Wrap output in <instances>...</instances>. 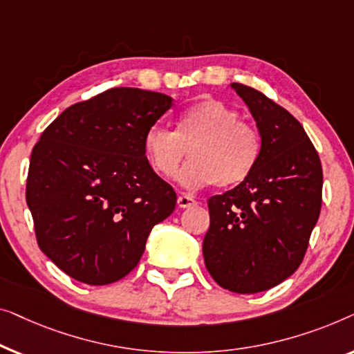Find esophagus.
<instances>
[{"instance_id": "1", "label": "esophagus", "mask_w": 354, "mask_h": 354, "mask_svg": "<svg viewBox=\"0 0 354 354\" xmlns=\"http://www.w3.org/2000/svg\"><path fill=\"white\" fill-rule=\"evenodd\" d=\"M194 205H197V202L194 201V198L189 196V194H181V196L178 197V207L179 208H191Z\"/></svg>"}]
</instances>
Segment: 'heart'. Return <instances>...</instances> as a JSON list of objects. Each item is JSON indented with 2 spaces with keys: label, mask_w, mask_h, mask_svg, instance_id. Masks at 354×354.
I'll list each match as a JSON object with an SVG mask.
<instances>
[{
  "label": "heart",
  "mask_w": 354,
  "mask_h": 354,
  "mask_svg": "<svg viewBox=\"0 0 354 354\" xmlns=\"http://www.w3.org/2000/svg\"><path fill=\"white\" fill-rule=\"evenodd\" d=\"M144 152L160 176H171L189 153L191 160L176 173V181L191 191L210 184L232 187L257 168L261 138L257 128L241 120L236 109L218 99H205L178 113L175 131L149 128Z\"/></svg>",
  "instance_id": "b5f03b06"
}]
</instances>
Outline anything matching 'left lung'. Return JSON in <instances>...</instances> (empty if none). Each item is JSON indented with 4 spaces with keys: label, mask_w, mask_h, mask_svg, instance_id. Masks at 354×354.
<instances>
[{
    "label": "left lung",
    "mask_w": 354,
    "mask_h": 354,
    "mask_svg": "<svg viewBox=\"0 0 354 354\" xmlns=\"http://www.w3.org/2000/svg\"><path fill=\"white\" fill-rule=\"evenodd\" d=\"M257 122L260 162L245 181L208 198L203 260L218 286L258 293L290 277L321 213L322 167L300 122L265 94L231 83Z\"/></svg>",
    "instance_id": "obj_1"
}]
</instances>
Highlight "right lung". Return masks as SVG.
Masks as SVG:
<instances>
[{
	"mask_svg": "<svg viewBox=\"0 0 354 354\" xmlns=\"http://www.w3.org/2000/svg\"><path fill=\"white\" fill-rule=\"evenodd\" d=\"M167 94L112 88L73 104L35 144L27 205L41 252L77 281L106 286L141 260L176 192L152 170L144 136L171 107Z\"/></svg>",
	"mask_w": 354,
	"mask_h": 354,
	"instance_id": "right-lung-1",
	"label": "right lung"
}]
</instances>
